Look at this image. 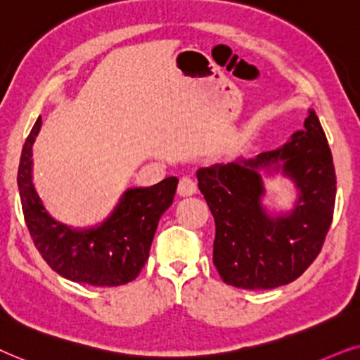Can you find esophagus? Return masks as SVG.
Listing matches in <instances>:
<instances>
[{
    "mask_svg": "<svg viewBox=\"0 0 360 360\" xmlns=\"http://www.w3.org/2000/svg\"><path fill=\"white\" fill-rule=\"evenodd\" d=\"M195 191H198V184H195V181L193 179V177H191V176L181 177L179 186H177V193L186 198V195L195 194Z\"/></svg>",
    "mask_w": 360,
    "mask_h": 360,
    "instance_id": "34e87169",
    "label": "esophagus"
}]
</instances>
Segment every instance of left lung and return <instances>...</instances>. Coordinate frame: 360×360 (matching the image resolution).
Segmentation results:
<instances>
[{
    "label": "left lung",
    "instance_id": "left-lung-1",
    "mask_svg": "<svg viewBox=\"0 0 360 360\" xmlns=\"http://www.w3.org/2000/svg\"><path fill=\"white\" fill-rule=\"evenodd\" d=\"M294 181L299 199L288 213L271 214L261 202L262 172ZM199 189L215 220L214 265L227 285L271 290L303 275L323 247L336 202V172L318 115L304 130L257 158L219 162L198 171Z\"/></svg>",
    "mask_w": 360,
    "mask_h": 360
}]
</instances>
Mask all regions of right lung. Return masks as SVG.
I'll list each match as a JSON object with an SVG mask.
<instances>
[{
	"instance_id": "right-lung-1",
	"label": "right lung",
	"mask_w": 360,
	"mask_h": 360,
	"mask_svg": "<svg viewBox=\"0 0 360 360\" xmlns=\"http://www.w3.org/2000/svg\"><path fill=\"white\" fill-rule=\"evenodd\" d=\"M41 124L39 117L24 143L18 169L24 220L36 248L52 270L75 283H130L150 257L158 222L174 199L177 177H166L150 188L127 189L103 222L74 229L47 212L32 183V145Z\"/></svg>"
}]
</instances>
